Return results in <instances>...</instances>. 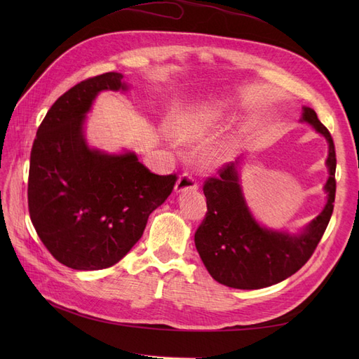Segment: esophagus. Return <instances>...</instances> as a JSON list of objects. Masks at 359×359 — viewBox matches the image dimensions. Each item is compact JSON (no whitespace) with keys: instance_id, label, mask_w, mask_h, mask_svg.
Masks as SVG:
<instances>
[{"instance_id":"esophagus-1","label":"esophagus","mask_w":359,"mask_h":359,"mask_svg":"<svg viewBox=\"0 0 359 359\" xmlns=\"http://www.w3.org/2000/svg\"><path fill=\"white\" fill-rule=\"evenodd\" d=\"M196 189H198V181L194 180V177L190 175V173H182L175 184L177 193H182L187 190H196Z\"/></svg>"}]
</instances>
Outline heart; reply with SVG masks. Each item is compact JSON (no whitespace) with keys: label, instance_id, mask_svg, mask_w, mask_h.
Segmentation results:
<instances>
[{"label":"heart","instance_id":"1","mask_svg":"<svg viewBox=\"0 0 359 359\" xmlns=\"http://www.w3.org/2000/svg\"><path fill=\"white\" fill-rule=\"evenodd\" d=\"M223 104L220 102H203L187 107L170 121V130L182 140H202L211 136L220 126Z\"/></svg>","mask_w":359,"mask_h":359}]
</instances>
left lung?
<instances>
[{"label":"left lung","instance_id":"1","mask_svg":"<svg viewBox=\"0 0 359 359\" xmlns=\"http://www.w3.org/2000/svg\"><path fill=\"white\" fill-rule=\"evenodd\" d=\"M301 123L310 124L330 147L327 205L301 232L268 229L256 222L240 184V160L227 163L219 177L205 181L208 211L194 233V244L211 277L224 286L252 290L280 283L306 265L327 229L335 199V148L311 107H302Z\"/></svg>","mask_w":359,"mask_h":359}]
</instances>
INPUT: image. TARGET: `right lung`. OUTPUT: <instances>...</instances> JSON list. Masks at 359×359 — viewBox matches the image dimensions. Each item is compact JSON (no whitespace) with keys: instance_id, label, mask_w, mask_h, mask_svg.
<instances>
[{"instance_id":"right-lung-1","label":"right lung","mask_w":359,"mask_h":359,"mask_svg":"<svg viewBox=\"0 0 359 359\" xmlns=\"http://www.w3.org/2000/svg\"><path fill=\"white\" fill-rule=\"evenodd\" d=\"M128 90L109 72L74 85L52 104L32 144L28 210L32 226L60 264L109 268L140 240L149 214L168 199L177 175H156L132 151L90 148L85 116L102 91Z\"/></svg>"}]
</instances>
